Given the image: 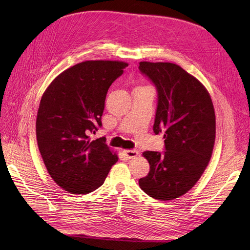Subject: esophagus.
I'll list each match as a JSON object with an SVG mask.
<instances>
[{"mask_svg":"<svg viewBox=\"0 0 250 250\" xmlns=\"http://www.w3.org/2000/svg\"><path fill=\"white\" fill-rule=\"evenodd\" d=\"M124 154L127 159H130V158H134V157H136L139 154V152L137 150H125Z\"/></svg>","mask_w":250,"mask_h":250,"instance_id":"obj_1","label":"esophagus"}]
</instances>
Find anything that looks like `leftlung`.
<instances>
[{
	"mask_svg": "<svg viewBox=\"0 0 250 250\" xmlns=\"http://www.w3.org/2000/svg\"><path fill=\"white\" fill-rule=\"evenodd\" d=\"M139 69L158 92L153 130L164 133L163 153L146 151L150 164L140 188L151 198L170 201L187 193L201 178L212 157L216 116L208 90L172 62H141Z\"/></svg>",
	"mask_w": 250,
	"mask_h": 250,
	"instance_id": "obj_1",
	"label": "left lung"
}]
</instances>
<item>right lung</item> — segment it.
Here are the masks:
<instances>
[{
    "label": "right lung",
    "instance_id": "1",
    "mask_svg": "<svg viewBox=\"0 0 250 250\" xmlns=\"http://www.w3.org/2000/svg\"><path fill=\"white\" fill-rule=\"evenodd\" d=\"M127 63L86 61L61 73L43 93L36 117L39 152L51 178L73 194L92 192L103 185L118 160L105 138L91 140L102 125L110 85Z\"/></svg>",
    "mask_w": 250,
    "mask_h": 250
}]
</instances>
